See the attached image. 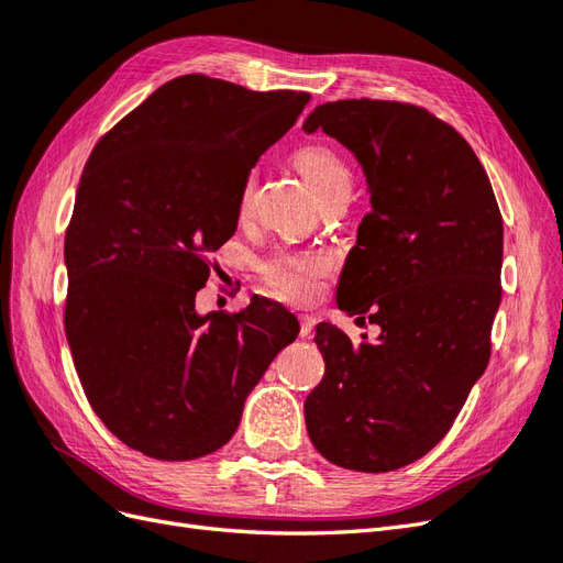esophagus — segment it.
Returning a JSON list of instances; mask_svg holds the SVG:
<instances>
[{
  "mask_svg": "<svg viewBox=\"0 0 563 563\" xmlns=\"http://www.w3.org/2000/svg\"><path fill=\"white\" fill-rule=\"evenodd\" d=\"M314 327H317V319L310 314H302L300 317V338H312Z\"/></svg>",
  "mask_w": 563,
  "mask_h": 563,
  "instance_id": "esophagus-1",
  "label": "esophagus"
}]
</instances>
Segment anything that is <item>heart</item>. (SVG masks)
<instances>
[{
    "instance_id": "1",
    "label": "heart",
    "mask_w": 563,
    "mask_h": 563,
    "mask_svg": "<svg viewBox=\"0 0 563 563\" xmlns=\"http://www.w3.org/2000/svg\"><path fill=\"white\" fill-rule=\"evenodd\" d=\"M298 172L310 183L314 195L323 201L335 192H347L350 168L345 159L327 143H305L294 152ZM255 192V176H246L240 192L242 218L251 216ZM331 269V255L321 251H284L272 255L261 265V277L269 291L288 302H310L319 294L321 277Z\"/></svg>"
}]
</instances>
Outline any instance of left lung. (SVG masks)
Here are the masks:
<instances>
[{
    "label": "left lung",
    "mask_w": 563,
    "mask_h": 563,
    "mask_svg": "<svg viewBox=\"0 0 563 563\" xmlns=\"http://www.w3.org/2000/svg\"><path fill=\"white\" fill-rule=\"evenodd\" d=\"M327 131L364 166L371 211L338 284V308L368 317L362 343L319 323L327 362L305 399L314 449L354 472L416 463L446 437L490 356L500 308L503 216L470 143L430 110L397 100L323 103Z\"/></svg>",
    "instance_id": "1"
}]
</instances>
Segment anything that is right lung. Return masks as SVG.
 Returning a JSON list of instances; mask_svg holds the SVG:
<instances>
[{
  "instance_id": "right-lung-1",
  "label": "right lung",
  "mask_w": 563,
  "mask_h": 563,
  "mask_svg": "<svg viewBox=\"0 0 563 563\" xmlns=\"http://www.w3.org/2000/svg\"><path fill=\"white\" fill-rule=\"evenodd\" d=\"M308 103V91L183 75L96 143L65 232V335L84 395L126 446L157 460L218 451L296 340L279 302L199 317L195 296L236 230L251 168Z\"/></svg>"
}]
</instances>
